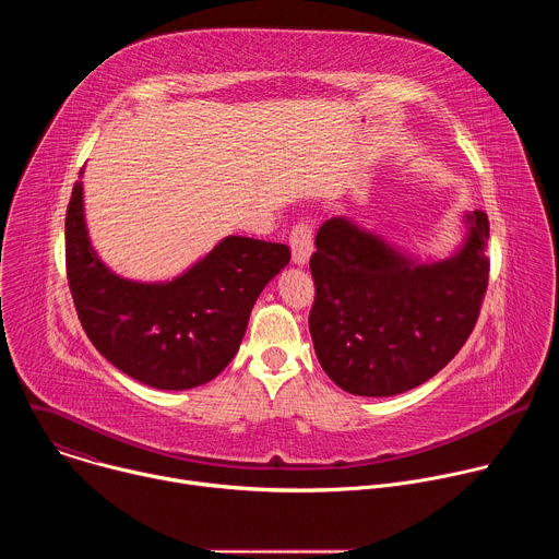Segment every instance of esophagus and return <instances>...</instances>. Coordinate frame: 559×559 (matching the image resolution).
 Returning a JSON list of instances; mask_svg holds the SVG:
<instances>
[{"instance_id":"esophagus-1","label":"esophagus","mask_w":559,"mask_h":559,"mask_svg":"<svg viewBox=\"0 0 559 559\" xmlns=\"http://www.w3.org/2000/svg\"><path fill=\"white\" fill-rule=\"evenodd\" d=\"M289 248H292V261L294 265L302 267L309 263V257L313 252V231L307 223H298L294 229H292V236H289Z\"/></svg>"}]
</instances>
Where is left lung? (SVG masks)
Wrapping results in <instances>:
<instances>
[{
    "instance_id": "8db88e82",
    "label": "left lung",
    "mask_w": 559,
    "mask_h": 559,
    "mask_svg": "<svg viewBox=\"0 0 559 559\" xmlns=\"http://www.w3.org/2000/svg\"><path fill=\"white\" fill-rule=\"evenodd\" d=\"M447 259H420L352 216L316 234L309 334L318 362L347 393L386 397L433 378L466 343L489 281V218L462 214Z\"/></svg>"
}]
</instances>
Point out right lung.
Listing matches in <instances>:
<instances>
[{
  "label": "right lung",
  "mask_w": 559,
  "mask_h": 559,
  "mask_svg": "<svg viewBox=\"0 0 559 559\" xmlns=\"http://www.w3.org/2000/svg\"><path fill=\"white\" fill-rule=\"evenodd\" d=\"M82 177L84 170L66 212V270L91 343L119 371L154 389L210 382L241 347L250 311L289 263V248L231 234L170 281L126 278L93 248Z\"/></svg>",
  "instance_id": "1"
}]
</instances>
